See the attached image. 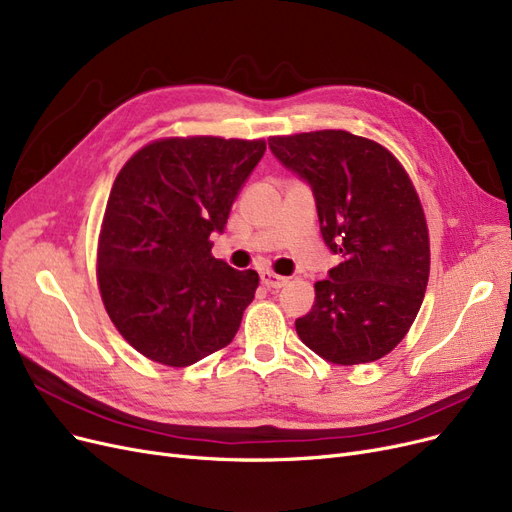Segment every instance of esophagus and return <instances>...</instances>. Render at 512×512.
I'll return each instance as SVG.
<instances>
[{"mask_svg": "<svg viewBox=\"0 0 512 512\" xmlns=\"http://www.w3.org/2000/svg\"><path fill=\"white\" fill-rule=\"evenodd\" d=\"M259 278H261V285L263 287H268V289H282L289 282V278H285V276H278V274H274V272H270V270H266V272H261L259 274Z\"/></svg>", "mask_w": 512, "mask_h": 512, "instance_id": "obj_1", "label": "esophagus"}]
</instances>
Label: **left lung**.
<instances>
[{
	"instance_id": "obj_1",
	"label": "left lung",
	"mask_w": 512,
	"mask_h": 512,
	"mask_svg": "<svg viewBox=\"0 0 512 512\" xmlns=\"http://www.w3.org/2000/svg\"><path fill=\"white\" fill-rule=\"evenodd\" d=\"M278 162L312 189L320 234L339 257L318 280L312 310L295 320L301 342L335 365L373 363L409 331L430 272L418 194L380 143L346 130L268 139Z\"/></svg>"
}]
</instances>
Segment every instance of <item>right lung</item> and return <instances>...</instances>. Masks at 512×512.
Instances as JSON below:
<instances>
[{"instance_id": "right-lung-1", "label": "right lung", "mask_w": 512, "mask_h": 512, "mask_svg": "<svg viewBox=\"0 0 512 512\" xmlns=\"http://www.w3.org/2000/svg\"><path fill=\"white\" fill-rule=\"evenodd\" d=\"M266 141L162 139L111 187L99 240V289L111 323L151 361L187 367L234 339L259 274L211 255Z\"/></svg>"}]
</instances>
